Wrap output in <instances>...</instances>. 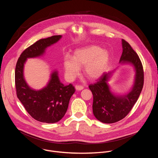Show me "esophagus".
Masks as SVG:
<instances>
[{"label":"esophagus","instance_id":"esophagus-1","mask_svg":"<svg viewBox=\"0 0 158 158\" xmlns=\"http://www.w3.org/2000/svg\"><path fill=\"white\" fill-rule=\"evenodd\" d=\"M75 87H76V89L77 90V91H81V90L84 89V87L81 85H76Z\"/></svg>","mask_w":158,"mask_h":158}]
</instances>
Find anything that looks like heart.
Instances as JSON below:
<instances>
[{"mask_svg":"<svg viewBox=\"0 0 158 158\" xmlns=\"http://www.w3.org/2000/svg\"><path fill=\"white\" fill-rule=\"evenodd\" d=\"M109 54L96 46H91L77 49L73 58L66 55L64 59L63 67L66 78L74 80L79 76L81 67H84V73L90 79H95L104 73L109 62Z\"/></svg>","mask_w":158,"mask_h":158,"instance_id":"heart-1","label":"heart"}]
</instances>
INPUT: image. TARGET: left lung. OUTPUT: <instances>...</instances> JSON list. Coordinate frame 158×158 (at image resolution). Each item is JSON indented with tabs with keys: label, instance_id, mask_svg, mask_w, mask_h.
Masks as SVG:
<instances>
[{
	"label": "left lung",
	"instance_id": "8db88e82",
	"mask_svg": "<svg viewBox=\"0 0 158 158\" xmlns=\"http://www.w3.org/2000/svg\"><path fill=\"white\" fill-rule=\"evenodd\" d=\"M122 44L123 49L119 62L133 64L136 70L131 91L121 96L112 94L107 84L111 72L103 73L95 83L89 85L93 95V114L98 120L104 123H114L124 118L138 101L144 85L143 67L138 55L125 40L122 39Z\"/></svg>",
	"mask_w": 158,
	"mask_h": 158
}]
</instances>
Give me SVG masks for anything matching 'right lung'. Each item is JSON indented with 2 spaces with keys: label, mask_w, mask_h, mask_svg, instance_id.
<instances>
[{
  "label": "right lung",
  "mask_w": 158,
  "mask_h": 158,
  "mask_svg": "<svg viewBox=\"0 0 158 158\" xmlns=\"http://www.w3.org/2000/svg\"><path fill=\"white\" fill-rule=\"evenodd\" d=\"M61 37L60 35H53L37 40L22 52L15 66L17 96L31 116L42 123H54L60 121L65 115L76 89L72 84H62L55 71L46 87L39 91L33 90L24 79V65L27 58L42 55L45 49L57 42Z\"/></svg>",
  "instance_id": "1"
}]
</instances>
